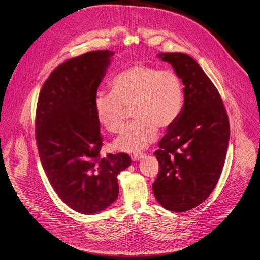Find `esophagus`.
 <instances>
[{"instance_id":"esophagus-1","label":"esophagus","mask_w":260,"mask_h":260,"mask_svg":"<svg viewBox=\"0 0 260 260\" xmlns=\"http://www.w3.org/2000/svg\"><path fill=\"white\" fill-rule=\"evenodd\" d=\"M142 157H143V154H141V153H133V154L131 155V158H132V160H134V161H137V160L141 159Z\"/></svg>"}]
</instances>
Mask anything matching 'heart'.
<instances>
[{
	"label": "heart",
	"mask_w": 260,
	"mask_h": 260,
	"mask_svg": "<svg viewBox=\"0 0 260 260\" xmlns=\"http://www.w3.org/2000/svg\"><path fill=\"white\" fill-rule=\"evenodd\" d=\"M110 93H99L94 109L100 124L109 133H118L125 122L126 108L137 119L115 143V149L140 152L157 139V128L169 129L179 118L184 102L183 85L173 69L135 64L111 82Z\"/></svg>",
	"instance_id": "obj_1"
}]
</instances>
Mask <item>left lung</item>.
Here are the masks:
<instances>
[{
    "instance_id": "8db88e82",
    "label": "left lung",
    "mask_w": 260,
    "mask_h": 260,
    "mask_svg": "<svg viewBox=\"0 0 260 260\" xmlns=\"http://www.w3.org/2000/svg\"><path fill=\"white\" fill-rule=\"evenodd\" d=\"M183 88V108L153 153L159 164L152 190L168 210H190L214 191L222 173L230 137L220 93L200 65L182 53H160Z\"/></svg>"
}]
</instances>
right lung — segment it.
Masks as SVG:
<instances>
[{
    "label": "right lung",
    "instance_id": "obj_1",
    "mask_svg": "<svg viewBox=\"0 0 260 260\" xmlns=\"http://www.w3.org/2000/svg\"><path fill=\"white\" fill-rule=\"evenodd\" d=\"M114 55L89 52L55 68L39 93L35 134L43 170L57 195L84 215L105 210L118 197L117 175L126 153L100 157L103 138L94 102Z\"/></svg>",
    "mask_w": 260,
    "mask_h": 260
}]
</instances>
